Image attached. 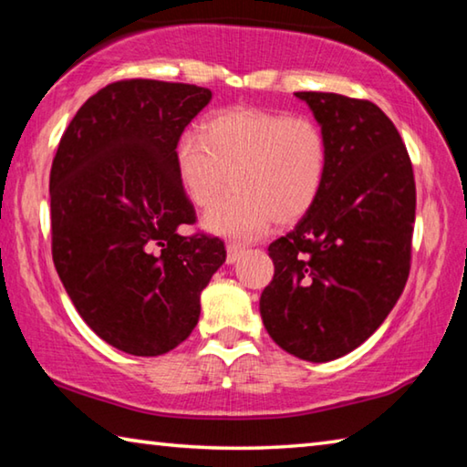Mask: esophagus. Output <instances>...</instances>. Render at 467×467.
<instances>
[{
  "mask_svg": "<svg viewBox=\"0 0 467 467\" xmlns=\"http://www.w3.org/2000/svg\"><path fill=\"white\" fill-rule=\"evenodd\" d=\"M241 253H243L241 244H234V243L226 244V264H234L236 259L241 257Z\"/></svg>",
  "mask_w": 467,
  "mask_h": 467,
  "instance_id": "obj_1",
  "label": "esophagus"
}]
</instances>
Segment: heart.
<instances>
[{
	"label": "heart",
	"instance_id": "obj_1",
	"mask_svg": "<svg viewBox=\"0 0 467 467\" xmlns=\"http://www.w3.org/2000/svg\"><path fill=\"white\" fill-rule=\"evenodd\" d=\"M321 125L280 110L231 109L212 115L202 133L179 138L175 167L197 208H210L233 183L234 192L203 218L208 231L253 239L267 224H292L309 212L327 175Z\"/></svg>",
	"mask_w": 467,
	"mask_h": 467
}]
</instances>
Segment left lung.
<instances>
[{
  "label": "left lung",
  "mask_w": 467,
  "mask_h": 467,
  "mask_svg": "<svg viewBox=\"0 0 467 467\" xmlns=\"http://www.w3.org/2000/svg\"><path fill=\"white\" fill-rule=\"evenodd\" d=\"M327 140V175L313 208L270 244L274 278L259 298L282 350L336 360L375 334L404 292L416 216L412 162L370 100L296 92Z\"/></svg>",
  "instance_id": "8db88e82"
}]
</instances>
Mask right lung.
Returning <instances> with one entry per match:
<instances>
[{
  "label": "right lung",
  "mask_w": 467,
  "mask_h": 467,
  "mask_svg": "<svg viewBox=\"0 0 467 467\" xmlns=\"http://www.w3.org/2000/svg\"><path fill=\"white\" fill-rule=\"evenodd\" d=\"M208 88L121 80L84 102L53 158V264L94 334L133 357H161L189 337L200 296L226 262L195 223L175 167L181 133Z\"/></svg>",
  "instance_id": "obj_1"
}]
</instances>
